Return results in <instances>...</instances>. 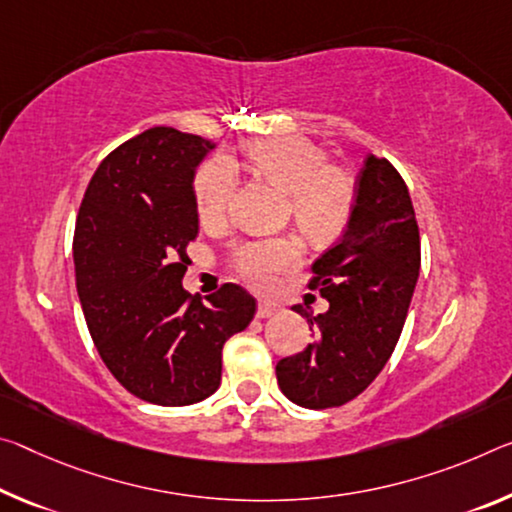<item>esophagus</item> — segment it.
Returning a JSON list of instances; mask_svg holds the SVG:
<instances>
[{"label": "esophagus", "instance_id": "obj_1", "mask_svg": "<svg viewBox=\"0 0 512 512\" xmlns=\"http://www.w3.org/2000/svg\"><path fill=\"white\" fill-rule=\"evenodd\" d=\"M273 314H278V305H271V303L257 305V319H269Z\"/></svg>", "mask_w": 512, "mask_h": 512}]
</instances>
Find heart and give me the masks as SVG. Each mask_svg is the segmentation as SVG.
Instances as JSON below:
<instances>
[{
  "label": "heart",
  "mask_w": 512,
  "mask_h": 512,
  "mask_svg": "<svg viewBox=\"0 0 512 512\" xmlns=\"http://www.w3.org/2000/svg\"><path fill=\"white\" fill-rule=\"evenodd\" d=\"M248 161L257 175L287 193L289 214L307 239L330 241L342 234L353 212L355 189L344 168L330 166L319 145L285 136L253 143ZM196 205L205 225L221 223L237 189V168L230 159L214 157L196 175ZM303 246L296 237L246 241L234 250V269L248 287L266 291L275 278L300 262Z\"/></svg>",
  "instance_id": "heart-1"
}]
</instances>
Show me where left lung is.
<instances>
[{"label": "left lung", "mask_w": 512, "mask_h": 512, "mask_svg": "<svg viewBox=\"0 0 512 512\" xmlns=\"http://www.w3.org/2000/svg\"><path fill=\"white\" fill-rule=\"evenodd\" d=\"M421 264L419 227L403 177L369 154L346 232L312 264L310 289L328 312L298 314L316 339L275 367L282 394L303 408H335L364 392L399 342Z\"/></svg>", "instance_id": "1"}]
</instances>
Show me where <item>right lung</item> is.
I'll return each instance as SVG.
<instances>
[{
  "mask_svg": "<svg viewBox=\"0 0 512 512\" xmlns=\"http://www.w3.org/2000/svg\"><path fill=\"white\" fill-rule=\"evenodd\" d=\"M214 143L152 127L97 166L75 227L77 294L104 364L127 392L191 405L221 385L223 344L255 298L223 285L200 303L182 287L198 237L196 168Z\"/></svg>",
  "mask_w": 512,
  "mask_h": 512,
  "instance_id": "obj_1",
  "label": "right lung"
}]
</instances>
